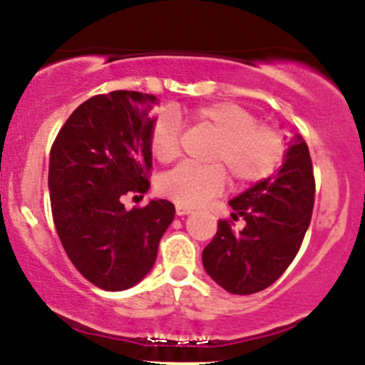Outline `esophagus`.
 <instances>
[{"instance_id":"obj_1","label":"esophagus","mask_w":365,"mask_h":365,"mask_svg":"<svg viewBox=\"0 0 365 365\" xmlns=\"http://www.w3.org/2000/svg\"><path fill=\"white\" fill-rule=\"evenodd\" d=\"M190 212H192L190 207L177 206V216H185V215H190Z\"/></svg>"}]
</instances>
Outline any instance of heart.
Wrapping results in <instances>:
<instances>
[{
	"label": "heart",
	"instance_id": "heart-1",
	"mask_svg": "<svg viewBox=\"0 0 365 365\" xmlns=\"http://www.w3.org/2000/svg\"><path fill=\"white\" fill-rule=\"evenodd\" d=\"M195 125L216 135L209 161L215 165H180L163 175L159 192L178 206H202L225 190L226 175L238 188L264 182L287 156V140L278 128L259 123L257 116L235 103H211L190 110ZM182 125L171 111L158 113L149 132L150 154L159 163L178 156Z\"/></svg>",
	"mask_w": 365,
	"mask_h": 365
}]
</instances>
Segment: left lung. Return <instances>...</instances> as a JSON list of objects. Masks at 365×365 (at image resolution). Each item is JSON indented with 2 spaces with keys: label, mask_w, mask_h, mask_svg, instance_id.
I'll use <instances>...</instances> for the list:
<instances>
[{
  "label": "left lung",
  "mask_w": 365,
  "mask_h": 365,
  "mask_svg": "<svg viewBox=\"0 0 365 365\" xmlns=\"http://www.w3.org/2000/svg\"><path fill=\"white\" fill-rule=\"evenodd\" d=\"M312 161L300 135L293 137L274 177L255 183L230 200L232 219L246 221L240 232L231 220L202 250L206 273L226 292L250 295L273 284L290 266L311 225L314 207Z\"/></svg>",
  "instance_id": "obj_1"
}]
</instances>
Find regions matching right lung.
Wrapping results in <instances>:
<instances>
[{
	"mask_svg": "<svg viewBox=\"0 0 365 365\" xmlns=\"http://www.w3.org/2000/svg\"><path fill=\"white\" fill-rule=\"evenodd\" d=\"M156 103V96L135 91L94 96L68 116L49 154V197L63 249L83 278L108 292L127 290L153 269L175 217L165 199L130 211L121 202L149 188V113Z\"/></svg>",
	"mask_w": 365,
	"mask_h": 365,
	"instance_id": "right-lung-1",
	"label": "right lung"
}]
</instances>
